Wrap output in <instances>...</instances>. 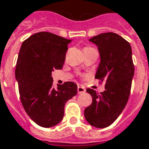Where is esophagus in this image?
I'll use <instances>...</instances> for the list:
<instances>
[{
	"label": "esophagus",
	"instance_id": "esophagus-1",
	"mask_svg": "<svg viewBox=\"0 0 149 149\" xmlns=\"http://www.w3.org/2000/svg\"><path fill=\"white\" fill-rule=\"evenodd\" d=\"M77 91L78 93H84V92H85V88H83V87H81V86H78Z\"/></svg>",
	"mask_w": 149,
	"mask_h": 149
}]
</instances>
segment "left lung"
Returning <instances> with one entry per match:
<instances>
[{
    "instance_id": "8db88e82",
    "label": "left lung",
    "mask_w": 149,
    "mask_h": 149,
    "mask_svg": "<svg viewBox=\"0 0 149 149\" xmlns=\"http://www.w3.org/2000/svg\"><path fill=\"white\" fill-rule=\"evenodd\" d=\"M89 41L98 47L100 62L95 78L105 83V91L97 94L87 89L92 102L84 110V117L92 126L106 128L118 118L129 100L134 75L132 49L127 41L113 32L102 33Z\"/></svg>"
}]
</instances>
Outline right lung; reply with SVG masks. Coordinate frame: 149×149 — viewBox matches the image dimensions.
Returning <instances> with one entry per match:
<instances>
[{"label": "right lung", "mask_w": 149, "mask_h": 149, "mask_svg": "<svg viewBox=\"0 0 149 149\" xmlns=\"http://www.w3.org/2000/svg\"><path fill=\"white\" fill-rule=\"evenodd\" d=\"M72 39L52 33L34 34L22 43L15 71L20 100L27 115L42 127L58 125L65 102L77 94V85L65 82L53 87L52 72L61 69Z\"/></svg>", "instance_id": "right-lung-1"}]
</instances>
